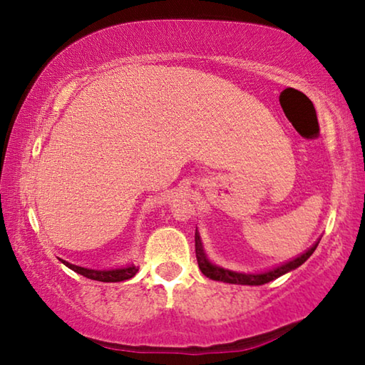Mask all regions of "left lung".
Returning <instances> with one entry per match:
<instances>
[{
    "mask_svg": "<svg viewBox=\"0 0 365 365\" xmlns=\"http://www.w3.org/2000/svg\"><path fill=\"white\" fill-rule=\"evenodd\" d=\"M319 242H320V240H317V242L314 243L307 251L302 252L301 256L294 257V259H292V261H288V262L282 264V265H277V267H274V269L261 272V274H243V272H233V270H228V269L217 267V265H214L207 259L205 250H202L200 233H197V232L195 233L196 259H197V265H200L202 274L209 277L211 280L224 282V283H233V285H264V283H269L272 280L279 279V277L285 275V274H288V272L298 269L299 265L304 264L307 259L312 256V252L316 251Z\"/></svg>",
    "mask_w": 365,
    "mask_h": 365,
    "instance_id": "8db88e82",
    "label": "left lung"
}]
</instances>
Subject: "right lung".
<instances>
[{"mask_svg":"<svg viewBox=\"0 0 365 365\" xmlns=\"http://www.w3.org/2000/svg\"><path fill=\"white\" fill-rule=\"evenodd\" d=\"M61 262L67 267L72 269L73 272H77V274L86 277V279L90 280H98V282H123V280H128L132 279V277L137 274L138 267L137 265H125V267H119V269H109V270H95V269H86V267H80V265H73L67 261H63V259H59Z\"/></svg>","mask_w":365,"mask_h":365,"instance_id":"obj_1","label":"right lung"}]
</instances>
